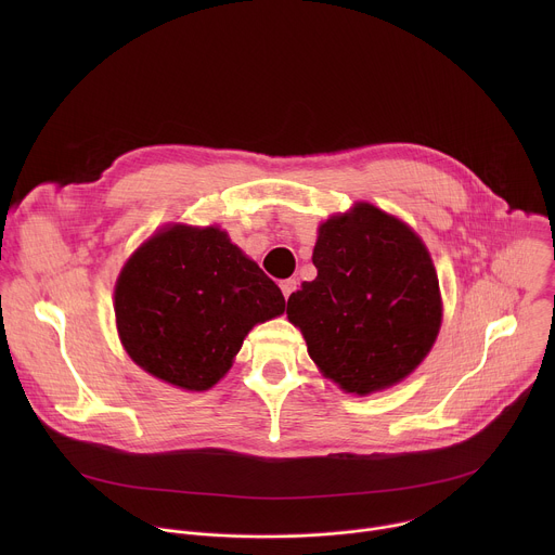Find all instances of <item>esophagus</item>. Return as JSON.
Wrapping results in <instances>:
<instances>
[{
    "label": "esophagus",
    "instance_id": "1",
    "mask_svg": "<svg viewBox=\"0 0 555 555\" xmlns=\"http://www.w3.org/2000/svg\"><path fill=\"white\" fill-rule=\"evenodd\" d=\"M281 289H283V296L289 298V294L296 289V279H285V281H281Z\"/></svg>",
    "mask_w": 555,
    "mask_h": 555
}]
</instances>
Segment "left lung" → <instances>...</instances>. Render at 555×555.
I'll use <instances>...</instances> for the list:
<instances>
[{"instance_id":"8db88e82","label":"left lung","mask_w":555,"mask_h":555,"mask_svg":"<svg viewBox=\"0 0 555 555\" xmlns=\"http://www.w3.org/2000/svg\"><path fill=\"white\" fill-rule=\"evenodd\" d=\"M311 261L319 274L287 300L309 358L358 395L406 377L441 325L439 281L420 236L358 204L321 225Z\"/></svg>"}]
</instances>
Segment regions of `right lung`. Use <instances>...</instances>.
Returning a JSON list of instances; mask_svg holds the SVG:
<instances>
[{
	"instance_id": "right-lung-1",
	"label": "right lung",
	"mask_w": 555,
	"mask_h": 555,
	"mask_svg": "<svg viewBox=\"0 0 555 555\" xmlns=\"http://www.w3.org/2000/svg\"><path fill=\"white\" fill-rule=\"evenodd\" d=\"M116 325L131 360L186 390L217 384L257 323L283 313L279 285L219 228L153 234L116 283Z\"/></svg>"
}]
</instances>
